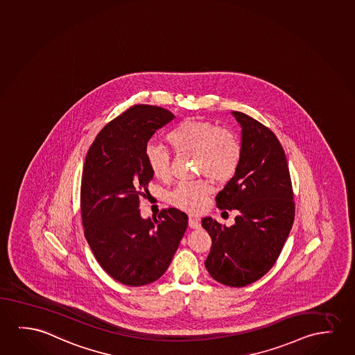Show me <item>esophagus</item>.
Wrapping results in <instances>:
<instances>
[{"mask_svg": "<svg viewBox=\"0 0 355 355\" xmlns=\"http://www.w3.org/2000/svg\"><path fill=\"white\" fill-rule=\"evenodd\" d=\"M188 225H189V227L193 228V230H199L201 227L200 221H199L198 218H196V217H189Z\"/></svg>", "mask_w": 355, "mask_h": 355, "instance_id": "1", "label": "esophagus"}]
</instances>
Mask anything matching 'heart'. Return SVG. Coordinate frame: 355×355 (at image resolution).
<instances>
[{
  "label": "heart",
  "instance_id": "b5f03b06",
  "mask_svg": "<svg viewBox=\"0 0 355 355\" xmlns=\"http://www.w3.org/2000/svg\"><path fill=\"white\" fill-rule=\"evenodd\" d=\"M167 141L180 155L196 157V172L216 183H227L236 177L243 159V148L234 133L204 119H185L167 134ZM151 173L159 180L171 178V154L157 145L145 149ZM210 191L205 180L180 183L170 194L171 204L196 214L202 210Z\"/></svg>",
  "mask_w": 355,
  "mask_h": 355
}]
</instances>
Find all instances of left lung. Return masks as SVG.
Returning a JSON list of instances; mask_svg holds the SVG:
<instances>
[{
	"mask_svg": "<svg viewBox=\"0 0 355 355\" xmlns=\"http://www.w3.org/2000/svg\"><path fill=\"white\" fill-rule=\"evenodd\" d=\"M242 125L239 171L216 196L220 210H236V223L222 227L206 217L212 238L205 266L211 277L244 287L266 275L293 226L295 204L287 159L272 130L245 113L233 112Z\"/></svg>",
	"mask_w": 355,
	"mask_h": 355,
	"instance_id": "left-lung-1",
	"label": "left lung"
}]
</instances>
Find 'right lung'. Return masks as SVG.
Wrapping results in <instances>:
<instances>
[{
  "instance_id": "obj_1",
  "label": "right lung",
  "mask_w": 355,
  "mask_h": 355,
  "mask_svg": "<svg viewBox=\"0 0 355 355\" xmlns=\"http://www.w3.org/2000/svg\"><path fill=\"white\" fill-rule=\"evenodd\" d=\"M173 119L166 108L133 105L98 132L84 162V236L103 271L129 287L149 284L164 275L188 226V217L175 207L148 220L139 210L153 180L146 145L156 129Z\"/></svg>"
}]
</instances>
